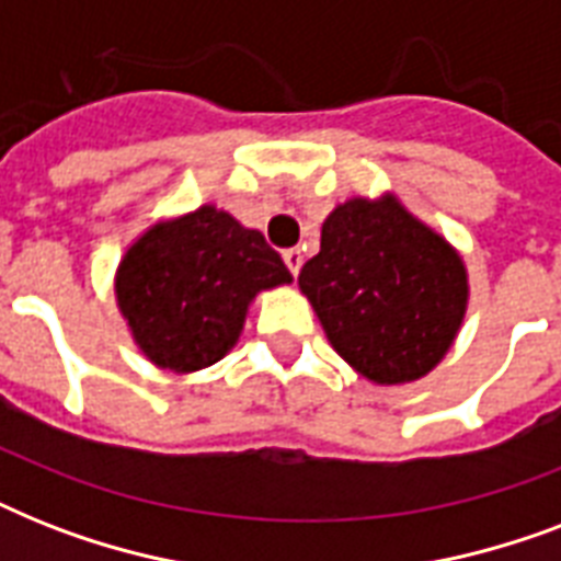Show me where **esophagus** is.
Returning a JSON list of instances; mask_svg holds the SVG:
<instances>
[{
  "label": "esophagus",
  "instance_id": "obj_1",
  "mask_svg": "<svg viewBox=\"0 0 561 561\" xmlns=\"http://www.w3.org/2000/svg\"><path fill=\"white\" fill-rule=\"evenodd\" d=\"M282 259H285V264H288V271L297 276L299 267H302V250L290 247V250H285V253H282Z\"/></svg>",
  "mask_w": 561,
  "mask_h": 561
}]
</instances>
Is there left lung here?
<instances>
[{
    "label": "left lung",
    "instance_id": "obj_1",
    "mask_svg": "<svg viewBox=\"0 0 561 561\" xmlns=\"http://www.w3.org/2000/svg\"><path fill=\"white\" fill-rule=\"evenodd\" d=\"M329 341L375 383L416 381L443 360L466 314V267L396 201H350L325 218L299 271Z\"/></svg>",
    "mask_w": 561,
    "mask_h": 561
}]
</instances>
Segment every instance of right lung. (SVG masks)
<instances>
[{"label": "right lung", "instance_id": "1", "mask_svg": "<svg viewBox=\"0 0 561 561\" xmlns=\"http://www.w3.org/2000/svg\"><path fill=\"white\" fill-rule=\"evenodd\" d=\"M290 282L259 229L201 206L148 229L118 264L116 297L139 350L162 369L194 373L236 346L250 299Z\"/></svg>", "mask_w": 561, "mask_h": 561}]
</instances>
